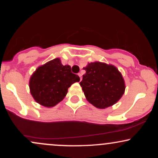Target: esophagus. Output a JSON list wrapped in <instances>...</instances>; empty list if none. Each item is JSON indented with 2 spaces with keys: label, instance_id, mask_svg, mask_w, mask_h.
Listing matches in <instances>:
<instances>
[{
  "label": "esophagus",
  "instance_id": "34e87169",
  "mask_svg": "<svg viewBox=\"0 0 158 158\" xmlns=\"http://www.w3.org/2000/svg\"><path fill=\"white\" fill-rule=\"evenodd\" d=\"M78 76H79V78H80V80H81V74L80 73H78Z\"/></svg>",
  "mask_w": 158,
  "mask_h": 158
}]
</instances>
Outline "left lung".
<instances>
[{
  "label": "left lung",
  "instance_id": "left-lung-1",
  "mask_svg": "<svg viewBox=\"0 0 158 158\" xmlns=\"http://www.w3.org/2000/svg\"><path fill=\"white\" fill-rule=\"evenodd\" d=\"M86 73L79 83L87 100L96 108L105 109L116 104L125 93L122 73L113 64L100 61L88 63Z\"/></svg>",
  "mask_w": 158,
  "mask_h": 158
}]
</instances>
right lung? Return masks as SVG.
Segmentation results:
<instances>
[{
	"mask_svg": "<svg viewBox=\"0 0 158 158\" xmlns=\"http://www.w3.org/2000/svg\"><path fill=\"white\" fill-rule=\"evenodd\" d=\"M79 80L70 65H63L61 59L56 58L38 67L30 78L29 87L36 102L52 108L62 101L68 88Z\"/></svg>",
	"mask_w": 158,
	"mask_h": 158,
	"instance_id": "right-lung-1",
	"label": "right lung"
}]
</instances>
